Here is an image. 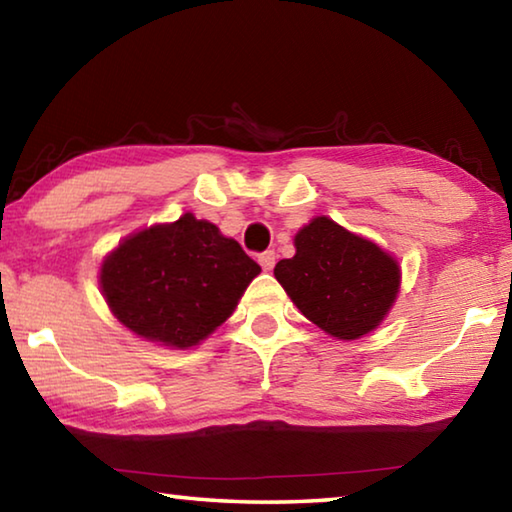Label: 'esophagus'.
Here are the masks:
<instances>
[{"instance_id":"obj_1","label":"esophagus","mask_w":512,"mask_h":512,"mask_svg":"<svg viewBox=\"0 0 512 512\" xmlns=\"http://www.w3.org/2000/svg\"><path fill=\"white\" fill-rule=\"evenodd\" d=\"M259 264H262L264 271H271V268L275 266V253H273V250H264V253L259 255Z\"/></svg>"}]
</instances>
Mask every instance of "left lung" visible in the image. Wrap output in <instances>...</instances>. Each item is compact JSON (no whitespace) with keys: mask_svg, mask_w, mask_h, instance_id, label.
Masks as SVG:
<instances>
[{"mask_svg":"<svg viewBox=\"0 0 512 512\" xmlns=\"http://www.w3.org/2000/svg\"><path fill=\"white\" fill-rule=\"evenodd\" d=\"M273 273L311 323L343 341L372 332L400 289L395 259L327 216L298 232L296 255Z\"/></svg>","mask_w":512,"mask_h":512,"instance_id":"left-lung-1","label":"left lung"}]
</instances>
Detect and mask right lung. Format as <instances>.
<instances>
[{
	"label": "right lung",
	"mask_w": 512,
	"mask_h": 512,
	"mask_svg": "<svg viewBox=\"0 0 512 512\" xmlns=\"http://www.w3.org/2000/svg\"><path fill=\"white\" fill-rule=\"evenodd\" d=\"M259 271L214 223L183 214L119 244L101 266V289L137 336L192 348L232 314Z\"/></svg>",
	"instance_id": "obj_1"
}]
</instances>
